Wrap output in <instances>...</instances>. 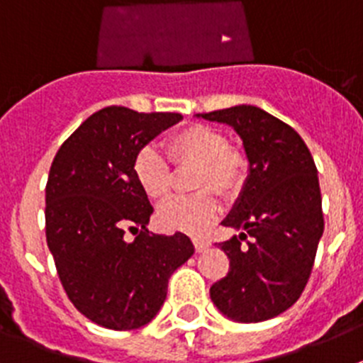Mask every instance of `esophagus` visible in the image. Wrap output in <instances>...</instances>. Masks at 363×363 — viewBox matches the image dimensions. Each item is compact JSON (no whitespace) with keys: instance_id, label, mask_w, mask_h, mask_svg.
<instances>
[{"instance_id":"34e87169","label":"esophagus","mask_w":363,"mask_h":363,"mask_svg":"<svg viewBox=\"0 0 363 363\" xmlns=\"http://www.w3.org/2000/svg\"><path fill=\"white\" fill-rule=\"evenodd\" d=\"M192 243H194V249H196V252H203L207 247H209V242L205 238H200V236H194L192 238Z\"/></svg>"}]
</instances>
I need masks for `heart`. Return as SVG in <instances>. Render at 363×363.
Wrapping results in <instances>:
<instances>
[{
  "label": "heart",
  "instance_id": "b5f03b06",
  "mask_svg": "<svg viewBox=\"0 0 363 363\" xmlns=\"http://www.w3.org/2000/svg\"><path fill=\"white\" fill-rule=\"evenodd\" d=\"M167 158L176 165L196 163L192 189L198 194L172 198L158 209V223L167 230L200 234L220 214L213 192L236 196L247 176L245 154L229 145L225 133L207 123H191L165 140ZM133 176L149 200L162 201L171 194L172 171L163 154L143 147L133 160Z\"/></svg>",
  "mask_w": 363,
  "mask_h": 363
}]
</instances>
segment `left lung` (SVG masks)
Listing matches in <instances>:
<instances>
[{"label":"left lung","instance_id":"obj_1","mask_svg":"<svg viewBox=\"0 0 363 363\" xmlns=\"http://www.w3.org/2000/svg\"><path fill=\"white\" fill-rule=\"evenodd\" d=\"M198 118L230 125L242 138L249 160L240 198L221 221L242 233L218 243L229 256V272L213 284L211 300L234 322L274 318L306 289L323 234L314 160L293 127L255 105H236Z\"/></svg>","mask_w":363,"mask_h":363}]
</instances>
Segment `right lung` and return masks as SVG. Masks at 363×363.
<instances>
[{"instance_id":"right-lung-1","label":"right lung","mask_w":363,"mask_h":363,"mask_svg":"<svg viewBox=\"0 0 363 363\" xmlns=\"http://www.w3.org/2000/svg\"><path fill=\"white\" fill-rule=\"evenodd\" d=\"M179 120L178 112L105 107L67 138L50 165L45 233L57 277L74 307L107 329L149 323L171 274L194 252L184 233L147 229L154 209L133 176L138 150Z\"/></svg>"}]
</instances>
